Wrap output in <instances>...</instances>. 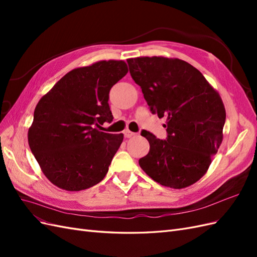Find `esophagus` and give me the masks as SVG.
<instances>
[{"label":"esophagus","instance_id":"obj_1","mask_svg":"<svg viewBox=\"0 0 257 257\" xmlns=\"http://www.w3.org/2000/svg\"><path fill=\"white\" fill-rule=\"evenodd\" d=\"M123 134H124V137H125V138H131V137H134V136L136 135L135 133H133V132H131V131H128V130L124 131Z\"/></svg>","mask_w":257,"mask_h":257}]
</instances>
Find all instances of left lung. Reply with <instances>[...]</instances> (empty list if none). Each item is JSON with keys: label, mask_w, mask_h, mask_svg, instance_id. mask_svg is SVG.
Here are the masks:
<instances>
[{"label": "left lung", "mask_w": 257, "mask_h": 257, "mask_svg": "<svg viewBox=\"0 0 257 257\" xmlns=\"http://www.w3.org/2000/svg\"><path fill=\"white\" fill-rule=\"evenodd\" d=\"M132 78L153 113L166 118L167 139L150 132L142 136L150 151L139 166L155 182L184 189L197 182L223 141L226 111L223 100L197 68L177 58L127 59Z\"/></svg>", "instance_id": "obj_1"}]
</instances>
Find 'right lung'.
Here are the masks:
<instances>
[{
	"label": "right lung",
	"instance_id": "obj_1",
	"mask_svg": "<svg viewBox=\"0 0 257 257\" xmlns=\"http://www.w3.org/2000/svg\"><path fill=\"white\" fill-rule=\"evenodd\" d=\"M127 72L122 60L75 68L37 103L28 142L43 174L58 188L81 191L106 176L123 134L95 126L112 121L109 91Z\"/></svg>",
	"mask_w": 257,
	"mask_h": 257
}]
</instances>
